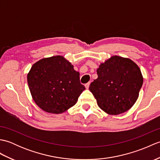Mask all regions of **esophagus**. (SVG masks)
Wrapping results in <instances>:
<instances>
[{"label":"esophagus","instance_id":"34e87169","mask_svg":"<svg viewBox=\"0 0 160 160\" xmlns=\"http://www.w3.org/2000/svg\"><path fill=\"white\" fill-rule=\"evenodd\" d=\"M90 82H89L88 83H87V84H85V87H86V89H89V85H90Z\"/></svg>","mask_w":160,"mask_h":160}]
</instances>
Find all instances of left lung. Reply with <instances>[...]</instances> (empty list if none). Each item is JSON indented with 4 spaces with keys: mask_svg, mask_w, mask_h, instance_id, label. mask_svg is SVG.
Segmentation results:
<instances>
[{
    "mask_svg": "<svg viewBox=\"0 0 160 160\" xmlns=\"http://www.w3.org/2000/svg\"><path fill=\"white\" fill-rule=\"evenodd\" d=\"M97 74L89 90L102 110L119 115L133 106L143 84L140 69L133 61L113 56L100 64Z\"/></svg>",
    "mask_w": 160,
    "mask_h": 160,
    "instance_id": "1",
    "label": "left lung"
}]
</instances>
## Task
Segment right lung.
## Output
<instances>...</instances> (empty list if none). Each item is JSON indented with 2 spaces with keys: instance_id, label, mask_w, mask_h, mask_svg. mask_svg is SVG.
Masks as SVG:
<instances>
[{
  "instance_id": "obj_1",
  "label": "right lung",
  "mask_w": 160,
  "mask_h": 160,
  "mask_svg": "<svg viewBox=\"0 0 160 160\" xmlns=\"http://www.w3.org/2000/svg\"><path fill=\"white\" fill-rule=\"evenodd\" d=\"M28 82L36 104L47 113L59 114L77 102L85 89L80 73L63 56L40 60L28 74Z\"/></svg>"
}]
</instances>
